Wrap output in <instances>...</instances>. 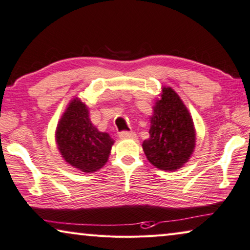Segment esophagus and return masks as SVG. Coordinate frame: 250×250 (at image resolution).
Listing matches in <instances>:
<instances>
[{
  "label": "esophagus",
  "mask_w": 250,
  "mask_h": 250,
  "mask_svg": "<svg viewBox=\"0 0 250 250\" xmlns=\"http://www.w3.org/2000/svg\"><path fill=\"white\" fill-rule=\"evenodd\" d=\"M137 137V134L133 131H121L119 133V138L120 139H134Z\"/></svg>",
  "instance_id": "obj_1"
}]
</instances>
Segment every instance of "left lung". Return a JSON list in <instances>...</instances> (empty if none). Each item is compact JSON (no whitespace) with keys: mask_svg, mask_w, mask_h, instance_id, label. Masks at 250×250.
<instances>
[{"mask_svg":"<svg viewBox=\"0 0 250 250\" xmlns=\"http://www.w3.org/2000/svg\"><path fill=\"white\" fill-rule=\"evenodd\" d=\"M149 133L142 148L146 159L157 168L172 171L188 161L195 148V128L184 102L171 88L162 89Z\"/></svg>","mask_w":250,"mask_h":250,"instance_id":"left-lung-1","label":"left lung"}]
</instances>
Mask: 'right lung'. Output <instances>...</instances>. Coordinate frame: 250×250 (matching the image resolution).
I'll return each instance as SVG.
<instances>
[{
  "instance_id": "add662e5",
  "label": "right lung",
  "mask_w": 250,
  "mask_h": 250,
  "mask_svg": "<svg viewBox=\"0 0 250 250\" xmlns=\"http://www.w3.org/2000/svg\"><path fill=\"white\" fill-rule=\"evenodd\" d=\"M57 144L64 160L83 172L104 167L114 140L91 124L86 105L73 99L57 128Z\"/></svg>"
}]
</instances>
